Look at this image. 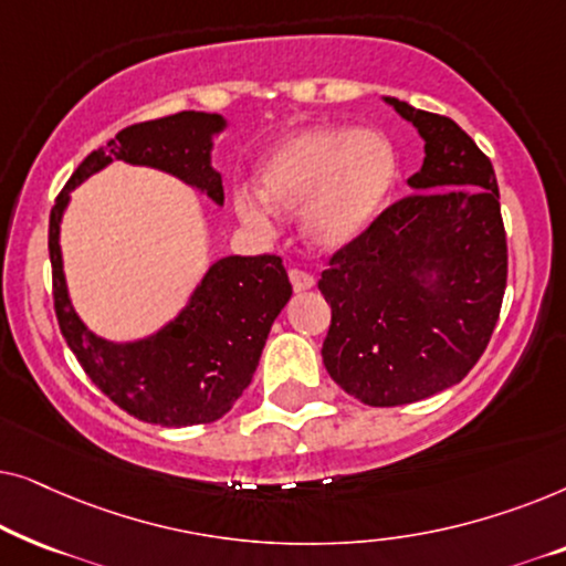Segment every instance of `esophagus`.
<instances>
[{
  "label": "esophagus",
  "instance_id": "1",
  "mask_svg": "<svg viewBox=\"0 0 566 566\" xmlns=\"http://www.w3.org/2000/svg\"><path fill=\"white\" fill-rule=\"evenodd\" d=\"M289 277H291V285H293V291H296V293H301V291H308V289H314V275L304 273V270L293 268L291 273H289Z\"/></svg>",
  "mask_w": 566,
  "mask_h": 566
}]
</instances>
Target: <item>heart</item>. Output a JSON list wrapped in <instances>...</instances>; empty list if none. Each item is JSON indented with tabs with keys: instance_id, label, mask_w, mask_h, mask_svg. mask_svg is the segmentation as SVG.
<instances>
[{
	"instance_id": "1",
	"label": "heart",
	"mask_w": 566,
	"mask_h": 566,
	"mask_svg": "<svg viewBox=\"0 0 566 566\" xmlns=\"http://www.w3.org/2000/svg\"><path fill=\"white\" fill-rule=\"evenodd\" d=\"M399 177L391 138L376 128L314 126L277 142L258 167L260 190L239 185L234 211L273 231L275 212L301 211V231L324 252L345 250L370 229Z\"/></svg>"
}]
</instances>
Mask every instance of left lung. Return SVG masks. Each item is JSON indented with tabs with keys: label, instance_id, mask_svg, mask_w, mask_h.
Returning a JSON list of instances; mask_svg holds the SVG:
<instances>
[{
	"label": "left lung",
	"instance_id": "obj_1",
	"mask_svg": "<svg viewBox=\"0 0 566 566\" xmlns=\"http://www.w3.org/2000/svg\"><path fill=\"white\" fill-rule=\"evenodd\" d=\"M424 142L412 196L378 216L319 277L332 306L322 360L370 407L428 399L482 358L507 283L492 161L451 118L384 97Z\"/></svg>",
	"mask_w": 566,
	"mask_h": 566
}]
</instances>
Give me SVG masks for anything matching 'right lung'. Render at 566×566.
I'll return each instance as SVG.
<instances>
[{
	"mask_svg": "<svg viewBox=\"0 0 566 566\" xmlns=\"http://www.w3.org/2000/svg\"><path fill=\"white\" fill-rule=\"evenodd\" d=\"M219 113L182 111L136 123L92 151L56 198L49 223L53 306L66 345L105 397L138 420L161 428H188L219 420L234 407L258 370L270 327L291 298L283 260L275 254L216 260L177 316L154 335L113 343L80 319L69 298L61 219L72 190L113 161L167 172L223 206L221 172H216L213 136L227 130Z\"/></svg>",
	"mask_w": 566,
	"mask_h": 566,
	"instance_id": "right-lung-1",
	"label": "right lung"
}]
</instances>
